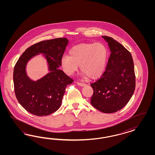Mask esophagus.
Masks as SVG:
<instances>
[{"instance_id": "1", "label": "esophagus", "mask_w": 155, "mask_h": 155, "mask_svg": "<svg viewBox=\"0 0 155 155\" xmlns=\"http://www.w3.org/2000/svg\"><path fill=\"white\" fill-rule=\"evenodd\" d=\"M77 84L78 85L80 86H84L86 85L85 84H84V83H81V82H77Z\"/></svg>"}]
</instances>
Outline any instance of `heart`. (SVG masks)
<instances>
[{
    "label": "heart",
    "mask_w": 155,
    "mask_h": 155,
    "mask_svg": "<svg viewBox=\"0 0 155 155\" xmlns=\"http://www.w3.org/2000/svg\"><path fill=\"white\" fill-rule=\"evenodd\" d=\"M69 56L64 55L61 59L63 70L68 75H72L78 69L84 77L98 79L103 75L106 67L108 51L101 42L84 43L71 47Z\"/></svg>",
    "instance_id": "b5f03b06"
}]
</instances>
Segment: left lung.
<instances>
[{
    "instance_id": "obj_1",
    "label": "left lung",
    "mask_w": 155,
    "mask_h": 155,
    "mask_svg": "<svg viewBox=\"0 0 155 155\" xmlns=\"http://www.w3.org/2000/svg\"><path fill=\"white\" fill-rule=\"evenodd\" d=\"M111 51L103 75L90 85V102L101 112L115 113L129 102L134 93L136 77L131 53L113 38L103 36Z\"/></svg>"
}]
</instances>
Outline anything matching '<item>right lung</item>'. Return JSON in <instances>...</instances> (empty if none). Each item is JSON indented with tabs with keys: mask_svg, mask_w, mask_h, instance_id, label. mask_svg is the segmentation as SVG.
I'll list each match as a JSON object with an SVG mask.
<instances>
[{
	"mask_svg": "<svg viewBox=\"0 0 155 155\" xmlns=\"http://www.w3.org/2000/svg\"><path fill=\"white\" fill-rule=\"evenodd\" d=\"M67 38H57L36 43L28 48L16 62L13 73L15 94L19 103L29 113L45 116L60 108L66 86L74 81L58 69L68 45ZM38 53L46 54L50 73L32 81L26 76L28 60Z\"/></svg>",
	"mask_w": 155,
	"mask_h": 155,
	"instance_id": "right-lung-1",
	"label": "right lung"
}]
</instances>
